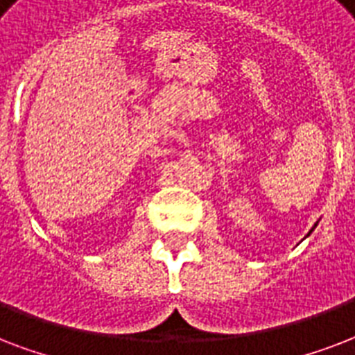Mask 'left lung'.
<instances>
[{
  "label": "left lung",
  "instance_id": "1",
  "mask_svg": "<svg viewBox=\"0 0 355 355\" xmlns=\"http://www.w3.org/2000/svg\"><path fill=\"white\" fill-rule=\"evenodd\" d=\"M315 226H317V224H315ZM311 232H313V230H311ZM311 232H309V233H311Z\"/></svg>",
  "mask_w": 355,
  "mask_h": 355
}]
</instances>
